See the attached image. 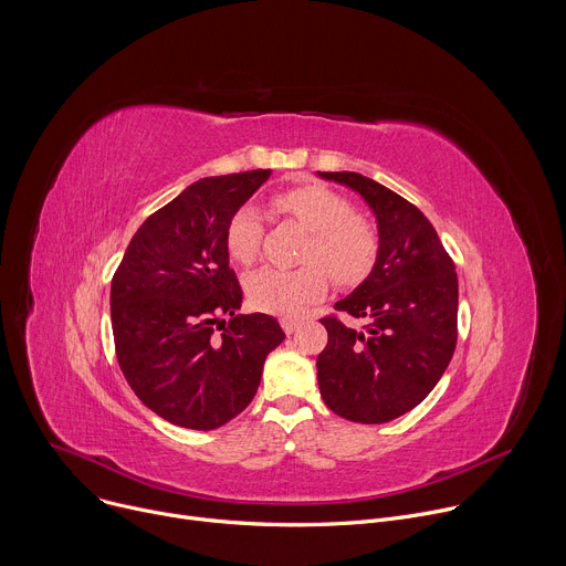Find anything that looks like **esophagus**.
Masks as SVG:
<instances>
[{"label":"esophagus","mask_w":566,"mask_h":566,"mask_svg":"<svg viewBox=\"0 0 566 566\" xmlns=\"http://www.w3.org/2000/svg\"><path fill=\"white\" fill-rule=\"evenodd\" d=\"M300 327V319H293V317H282V329L291 336L295 329Z\"/></svg>","instance_id":"obj_1"}]
</instances>
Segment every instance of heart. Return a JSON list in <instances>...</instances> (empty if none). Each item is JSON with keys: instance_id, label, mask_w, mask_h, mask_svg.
<instances>
[{"instance_id": "1", "label": "heart", "mask_w": 566, "mask_h": 566, "mask_svg": "<svg viewBox=\"0 0 566 566\" xmlns=\"http://www.w3.org/2000/svg\"><path fill=\"white\" fill-rule=\"evenodd\" d=\"M275 208L311 232L302 269H260L247 277V295L258 311L297 315L327 291V271L354 286L367 277L378 253L374 228L354 214L349 201L325 186H300L275 195ZM262 217L258 208H239L226 228V251L237 264H253L260 255Z\"/></svg>"}]
</instances>
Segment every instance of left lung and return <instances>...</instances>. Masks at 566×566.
Here are the masks:
<instances>
[{"label": "left lung", "mask_w": 566, "mask_h": 566, "mask_svg": "<svg viewBox=\"0 0 566 566\" xmlns=\"http://www.w3.org/2000/svg\"><path fill=\"white\" fill-rule=\"evenodd\" d=\"M356 192L376 217L378 253L369 275L336 308L367 327L322 317L329 340L317 356L327 408L354 423H387L434 389L457 345L459 284L428 217L358 172H317Z\"/></svg>", "instance_id": "left-lung-1"}]
</instances>
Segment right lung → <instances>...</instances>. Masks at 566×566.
I'll return each instance as SVG.
<instances>
[{"label":"right lung","instance_id":"add662e5","mask_svg":"<svg viewBox=\"0 0 566 566\" xmlns=\"http://www.w3.org/2000/svg\"><path fill=\"white\" fill-rule=\"evenodd\" d=\"M269 177L253 170L188 186L143 221L112 280L118 365L143 406L172 426L214 430L244 412L284 340L273 315L237 313L244 293L226 251L230 217ZM223 314L231 319L214 337Z\"/></svg>","mask_w":566,"mask_h":566}]
</instances>
